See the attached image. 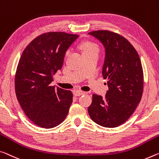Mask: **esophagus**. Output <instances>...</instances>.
Wrapping results in <instances>:
<instances>
[{"mask_svg":"<svg viewBox=\"0 0 159 159\" xmlns=\"http://www.w3.org/2000/svg\"><path fill=\"white\" fill-rule=\"evenodd\" d=\"M85 92L84 91H81V90H75L74 92V95L75 96H80V95H82L85 94Z\"/></svg>","mask_w":159,"mask_h":159,"instance_id":"34e87169","label":"esophagus"}]
</instances>
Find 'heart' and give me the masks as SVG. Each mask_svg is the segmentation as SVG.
Returning <instances> with one entry per match:
<instances>
[{
  "instance_id": "b5f03b06",
  "label": "heart",
  "mask_w": 159,
  "mask_h": 159,
  "mask_svg": "<svg viewBox=\"0 0 159 159\" xmlns=\"http://www.w3.org/2000/svg\"><path fill=\"white\" fill-rule=\"evenodd\" d=\"M80 48L81 49L83 54H85L87 53L93 52H98V47L96 44L93 43L92 42H84L80 44ZM69 54V52H66V55Z\"/></svg>"
}]
</instances>
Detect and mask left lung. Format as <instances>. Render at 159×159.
I'll return each mask as SVG.
<instances>
[{
	"instance_id": "1",
	"label": "left lung",
	"mask_w": 159,
	"mask_h": 159,
	"mask_svg": "<svg viewBox=\"0 0 159 159\" xmlns=\"http://www.w3.org/2000/svg\"><path fill=\"white\" fill-rule=\"evenodd\" d=\"M105 49L102 76L109 90L105 97L93 95L88 111L93 122L113 128L127 121L142 99L143 73L137 50L128 40L115 32L96 30L89 33Z\"/></svg>"
}]
</instances>
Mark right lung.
<instances>
[{"instance_id": "add662e5", "label": "right lung", "mask_w": 159, "mask_h": 159, "mask_svg": "<svg viewBox=\"0 0 159 159\" xmlns=\"http://www.w3.org/2000/svg\"><path fill=\"white\" fill-rule=\"evenodd\" d=\"M78 37L64 32L42 34L27 45L19 60L15 76L17 100L27 117L40 127H57L69 112L72 92L52 86L51 83Z\"/></svg>"}]
</instances>
